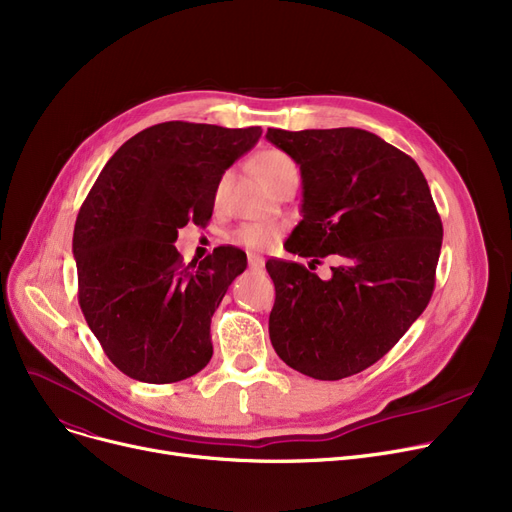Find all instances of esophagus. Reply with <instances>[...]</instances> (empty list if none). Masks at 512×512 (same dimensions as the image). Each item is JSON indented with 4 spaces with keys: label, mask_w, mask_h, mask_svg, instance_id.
Returning <instances> with one entry per match:
<instances>
[{
    "label": "esophagus",
    "mask_w": 512,
    "mask_h": 512,
    "mask_svg": "<svg viewBox=\"0 0 512 512\" xmlns=\"http://www.w3.org/2000/svg\"><path fill=\"white\" fill-rule=\"evenodd\" d=\"M249 267H251V270H259V267H263V257L255 255V253H249Z\"/></svg>",
    "instance_id": "34e87169"
}]
</instances>
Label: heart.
Masks as SVG:
<instances>
[{"mask_svg": "<svg viewBox=\"0 0 512 512\" xmlns=\"http://www.w3.org/2000/svg\"><path fill=\"white\" fill-rule=\"evenodd\" d=\"M253 168H255V174L259 176V180L270 188L290 176H299V170H297V166H294V161L280 149L261 151L253 159ZM226 180H228V174L220 180L218 188H215V201H220ZM276 238H278V228L263 226V224H242L232 234V240L236 242V245H242L247 249H267L274 245Z\"/></svg>", "mask_w": 512, "mask_h": 512, "instance_id": "obj_1", "label": "heart"}]
</instances>
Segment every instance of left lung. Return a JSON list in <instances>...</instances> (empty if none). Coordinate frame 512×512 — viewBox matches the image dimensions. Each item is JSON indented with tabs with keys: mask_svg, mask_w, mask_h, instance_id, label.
Here are the masks:
<instances>
[{
	"mask_svg": "<svg viewBox=\"0 0 512 512\" xmlns=\"http://www.w3.org/2000/svg\"><path fill=\"white\" fill-rule=\"evenodd\" d=\"M301 166L303 220L265 263L276 286L270 340L309 378L355 375L405 336L436 286L442 220L415 159L361 128H267ZM333 261L330 281L310 270Z\"/></svg>",
	"mask_w": 512,
	"mask_h": 512,
	"instance_id": "left-lung-1",
	"label": "left lung"
}]
</instances>
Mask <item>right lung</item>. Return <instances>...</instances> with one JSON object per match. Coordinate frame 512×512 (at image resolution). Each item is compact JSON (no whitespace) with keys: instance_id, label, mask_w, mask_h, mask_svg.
<instances>
[{"instance_id":"1","label":"right lung","mask_w":512,"mask_h":512,"mask_svg":"<svg viewBox=\"0 0 512 512\" xmlns=\"http://www.w3.org/2000/svg\"><path fill=\"white\" fill-rule=\"evenodd\" d=\"M259 137V126H149L110 157L80 207L78 305L128 378L174 384L209 363L211 317L247 255L218 247L184 265L174 242L188 222H209L222 174Z\"/></svg>"}]
</instances>
